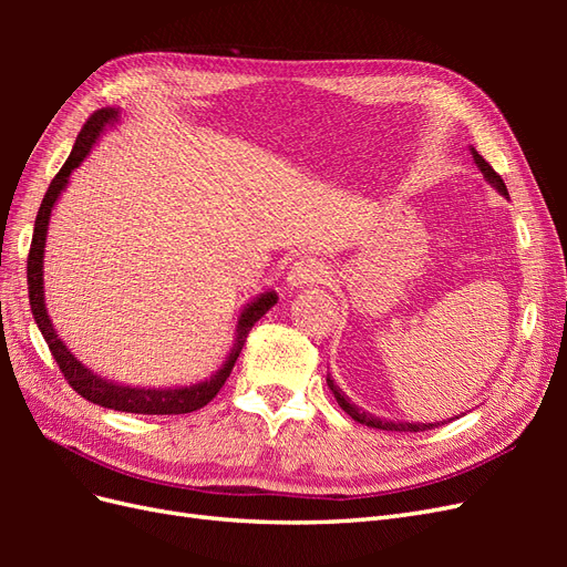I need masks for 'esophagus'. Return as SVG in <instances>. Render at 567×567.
Returning <instances> with one entry per match:
<instances>
[{"label": "esophagus", "instance_id": "1", "mask_svg": "<svg viewBox=\"0 0 567 567\" xmlns=\"http://www.w3.org/2000/svg\"><path fill=\"white\" fill-rule=\"evenodd\" d=\"M323 274L326 271H323L321 262L312 260V257H300V260H296L293 267H290L286 281L290 288H302V286H312V284L321 281Z\"/></svg>", "mask_w": 567, "mask_h": 567}]
</instances>
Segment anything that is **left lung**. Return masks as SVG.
<instances>
[{"instance_id":"1","label":"left lung","mask_w":567,"mask_h":567,"mask_svg":"<svg viewBox=\"0 0 567 567\" xmlns=\"http://www.w3.org/2000/svg\"><path fill=\"white\" fill-rule=\"evenodd\" d=\"M471 153H473L475 165L480 167V173L485 175V179L496 188V192H499L502 196L508 198V192H506V184H504L502 175L494 173V167H492L483 156H480V153H477L475 148H471ZM326 383H329L331 392L336 394V400H338L340 409L346 411V414H350L357 423H362V425L379 427V431H394V433H423V431H431V427H437V425H440V423H400V421L394 423V421H383V419H379V416H371V414H367V411L354 406V404L346 398V394L340 392V388L331 381V375H326Z\"/></svg>"}]
</instances>
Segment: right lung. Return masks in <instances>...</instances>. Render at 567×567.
I'll list each match as a JSON object with an SVG mask.
<instances>
[{"instance_id": "obj_1", "label": "right lung", "mask_w": 567, "mask_h": 567, "mask_svg": "<svg viewBox=\"0 0 567 567\" xmlns=\"http://www.w3.org/2000/svg\"><path fill=\"white\" fill-rule=\"evenodd\" d=\"M117 123V109H99L94 111L87 123L82 125L75 146L71 151V156L63 163L59 169V175L51 179L47 194L42 198L40 213L35 217V231H32V244H30V255H28V298H30V310L32 317L38 321V329L42 331L47 346L54 354L56 364L61 373L65 375L68 385H71L78 394H82L84 400H90L99 406L115 409V411H125V414H151V416H165V414H192V411L200 409L208 404L215 394L225 385L229 379V373L236 364L238 354H241L246 338L255 321L265 317L274 305H277V293L269 290V293H262L260 298H255L246 310L238 317L236 323V340L234 348L227 357V362L213 373L208 381L196 383V385H186V388H130V385H117L113 381L101 379L94 371H90L82 362H78V357L65 348V342L56 336L54 323H51L47 315V305H44V246H47V229H49V217L51 208L59 200L61 192L68 186V177H71L73 169L87 158V153L96 144V140L109 125Z\"/></svg>"}]
</instances>
